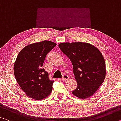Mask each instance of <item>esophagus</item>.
Wrapping results in <instances>:
<instances>
[{
	"label": "esophagus",
	"mask_w": 121,
	"mask_h": 121,
	"mask_svg": "<svg viewBox=\"0 0 121 121\" xmlns=\"http://www.w3.org/2000/svg\"><path fill=\"white\" fill-rule=\"evenodd\" d=\"M69 78V76L68 75H64L62 77V79L64 80V81H67V80H68Z\"/></svg>",
	"instance_id": "34e87169"
}]
</instances>
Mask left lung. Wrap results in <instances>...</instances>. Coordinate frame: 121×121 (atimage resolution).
<instances>
[{
    "instance_id": "obj_1",
    "label": "left lung",
    "mask_w": 121,
    "mask_h": 121,
    "mask_svg": "<svg viewBox=\"0 0 121 121\" xmlns=\"http://www.w3.org/2000/svg\"><path fill=\"white\" fill-rule=\"evenodd\" d=\"M59 48L72 63L77 86L74 96L85 99L92 96L103 83L106 75L104 58L101 51L88 43H61Z\"/></svg>"
}]
</instances>
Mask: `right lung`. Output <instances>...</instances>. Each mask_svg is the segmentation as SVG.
<instances>
[{
    "label": "right lung",
    "mask_w": 121,
    "mask_h": 121,
    "mask_svg": "<svg viewBox=\"0 0 121 121\" xmlns=\"http://www.w3.org/2000/svg\"><path fill=\"white\" fill-rule=\"evenodd\" d=\"M57 44L44 40L24 47L14 63V74L17 82L27 96L35 100H42L50 95L54 81L43 69L46 55Z\"/></svg>",
    "instance_id": "1"
}]
</instances>
